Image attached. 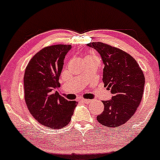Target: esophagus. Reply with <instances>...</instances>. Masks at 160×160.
<instances>
[{"instance_id": "esophagus-1", "label": "esophagus", "mask_w": 160, "mask_h": 160, "mask_svg": "<svg viewBox=\"0 0 160 160\" xmlns=\"http://www.w3.org/2000/svg\"><path fill=\"white\" fill-rule=\"evenodd\" d=\"M81 101L84 103H90L91 101H92V100H89V99H84V98L81 99Z\"/></svg>"}]
</instances>
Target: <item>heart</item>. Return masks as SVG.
I'll list each match as a JSON object with an SVG mask.
<instances>
[{
    "instance_id": "b5f03b06",
    "label": "heart",
    "mask_w": 160,
    "mask_h": 160,
    "mask_svg": "<svg viewBox=\"0 0 160 160\" xmlns=\"http://www.w3.org/2000/svg\"><path fill=\"white\" fill-rule=\"evenodd\" d=\"M88 56H94V55H92V54H90V55H88Z\"/></svg>"
}]
</instances>
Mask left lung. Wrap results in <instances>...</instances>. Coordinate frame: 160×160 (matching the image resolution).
<instances>
[{
  "label": "left lung",
  "mask_w": 160,
  "mask_h": 160,
  "mask_svg": "<svg viewBox=\"0 0 160 160\" xmlns=\"http://www.w3.org/2000/svg\"><path fill=\"white\" fill-rule=\"evenodd\" d=\"M101 55L104 68L103 82L112 98L102 101L104 111L98 115L101 124L115 128L126 123L141 102L145 77L137 61L128 52L101 42L87 44Z\"/></svg>",
  "instance_id": "obj_1"
}]
</instances>
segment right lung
<instances>
[{"label":"right lung","instance_id":"obj_1","mask_svg":"<svg viewBox=\"0 0 160 160\" xmlns=\"http://www.w3.org/2000/svg\"><path fill=\"white\" fill-rule=\"evenodd\" d=\"M71 45L46 46L36 53L26 68L23 85L27 108L34 118L52 129L65 128L78 104L59 94V76Z\"/></svg>","mask_w":160,"mask_h":160}]
</instances>
